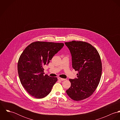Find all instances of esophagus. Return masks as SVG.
<instances>
[{"instance_id":"1","label":"esophagus","mask_w":120,"mask_h":120,"mask_svg":"<svg viewBox=\"0 0 120 120\" xmlns=\"http://www.w3.org/2000/svg\"><path fill=\"white\" fill-rule=\"evenodd\" d=\"M58 79L59 80H61V81H64V80H66V79H65L61 78H60V77L58 78Z\"/></svg>"}]
</instances>
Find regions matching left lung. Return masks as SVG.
<instances>
[{
  "mask_svg": "<svg viewBox=\"0 0 120 120\" xmlns=\"http://www.w3.org/2000/svg\"><path fill=\"white\" fill-rule=\"evenodd\" d=\"M65 43L71 55L72 67L78 71L77 78L69 79L71 86L66 92L74 101L82 100L90 96L99 83L102 71L100 56L93 46L85 41Z\"/></svg>",
  "mask_w": 120,
  "mask_h": 120,
  "instance_id": "8db88e82",
  "label": "left lung"
}]
</instances>
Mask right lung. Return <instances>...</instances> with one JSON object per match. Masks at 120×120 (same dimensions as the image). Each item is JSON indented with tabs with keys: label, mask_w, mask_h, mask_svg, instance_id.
<instances>
[{
	"label": "right lung",
	"mask_w": 120,
	"mask_h": 120,
	"mask_svg": "<svg viewBox=\"0 0 120 120\" xmlns=\"http://www.w3.org/2000/svg\"><path fill=\"white\" fill-rule=\"evenodd\" d=\"M63 43L35 41L28 45L21 54L17 70L21 84L36 98H42L51 91L56 77L44 75L43 66L64 46Z\"/></svg>",
	"instance_id": "add662e5"
}]
</instances>
